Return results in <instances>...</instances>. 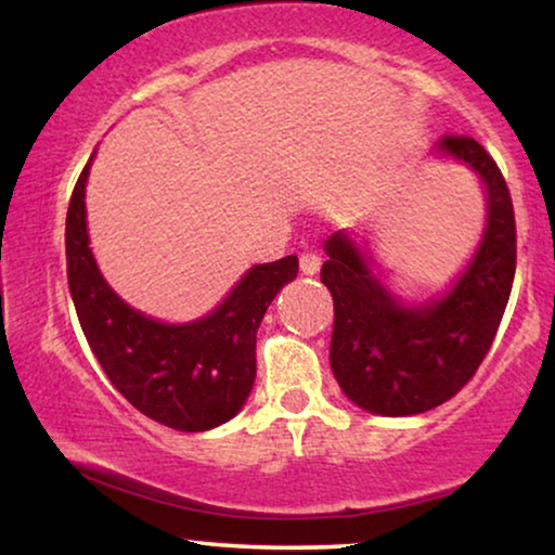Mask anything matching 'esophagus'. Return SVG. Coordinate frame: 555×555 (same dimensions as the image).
Masks as SVG:
<instances>
[{"label": "esophagus", "instance_id": "1", "mask_svg": "<svg viewBox=\"0 0 555 555\" xmlns=\"http://www.w3.org/2000/svg\"><path fill=\"white\" fill-rule=\"evenodd\" d=\"M321 255H318V249H306V253L300 255V270L306 272V275H315L318 270H321Z\"/></svg>", "mask_w": 555, "mask_h": 555}]
</instances>
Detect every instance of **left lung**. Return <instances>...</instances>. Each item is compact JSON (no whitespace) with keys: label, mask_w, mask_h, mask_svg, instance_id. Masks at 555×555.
Returning <instances> with one entry per match:
<instances>
[{"label":"left lung","mask_w":555,"mask_h":555,"mask_svg":"<svg viewBox=\"0 0 555 555\" xmlns=\"http://www.w3.org/2000/svg\"><path fill=\"white\" fill-rule=\"evenodd\" d=\"M439 149L473 166L488 192L482 245L442 300L401 308L346 234L325 242L321 280L336 308L331 369L346 397L374 414H422L452 399L488 356L513 291L518 234L505 177L469 135L447 133Z\"/></svg>","instance_id":"1"}]
</instances>
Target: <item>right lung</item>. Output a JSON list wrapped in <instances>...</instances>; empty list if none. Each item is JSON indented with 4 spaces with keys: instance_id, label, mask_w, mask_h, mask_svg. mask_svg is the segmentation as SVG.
Here are the masks:
<instances>
[{
    "instance_id": "obj_1",
    "label": "right lung",
    "mask_w": 555,
    "mask_h": 555,
    "mask_svg": "<svg viewBox=\"0 0 555 555\" xmlns=\"http://www.w3.org/2000/svg\"><path fill=\"white\" fill-rule=\"evenodd\" d=\"M90 162L73 189L65 219L67 283L90 351L111 384L149 420L179 431H207L230 422L253 391L264 310L280 287L298 275V257L257 264L202 321H151L111 291L88 247Z\"/></svg>"
}]
</instances>
